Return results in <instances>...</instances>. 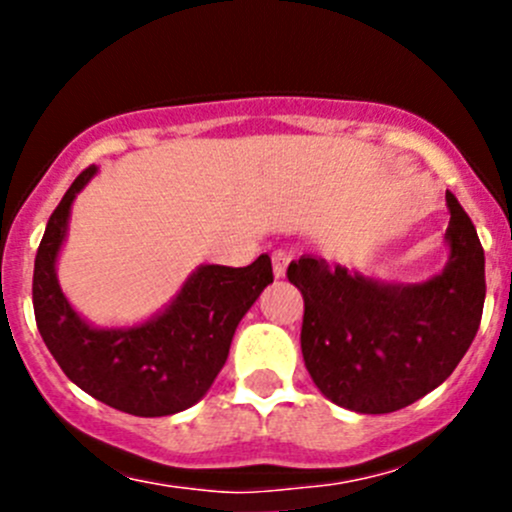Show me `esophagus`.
I'll use <instances>...</instances> for the list:
<instances>
[{"instance_id":"1","label":"esophagus","mask_w":512,"mask_h":512,"mask_svg":"<svg viewBox=\"0 0 512 512\" xmlns=\"http://www.w3.org/2000/svg\"><path fill=\"white\" fill-rule=\"evenodd\" d=\"M287 265H289V255H287L285 250H275V252H272V272H275L277 280L287 275Z\"/></svg>"}]
</instances>
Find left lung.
<instances>
[{
	"instance_id": "left-lung-1",
	"label": "left lung",
	"mask_w": 512,
	"mask_h": 512,
	"mask_svg": "<svg viewBox=\"0 0 512 512\" xmlns=\"http://www.w3.org/2000/svg\"><path fill=\"white\" fill-rule=\"evenodd\" d=\"M446 205L448 260L423 282H386L314 255L289 262V282L304 297V366L332 404L356 414L404 409L441 386L471 347L485 255L451 190Z\"/></svg>"
}]
</instances>
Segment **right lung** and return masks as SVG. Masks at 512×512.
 Wrapping results in <instances>:
<instances>
[{
  "label": "right lung",
  "instance_id": "obj_1",
  "mask_svg": "<svg viewBox=\"0 0 512 512\" xmlns=\"http://www.w3.org/2000/svg\"><path fill=\"white\" fill-rule=\"evenodd\" d=\"M98 173L86 168L46 223L34 260V314L46 349L79 389L126 414L173 416L198 404L225 366L247 309L272 282L270 255L247 267H195L173 299L128 327L81 317L56 275L71 205Z\"/></svg>",
  "mask_w": 512,
  "mask_h": 512
}]
</instances>
